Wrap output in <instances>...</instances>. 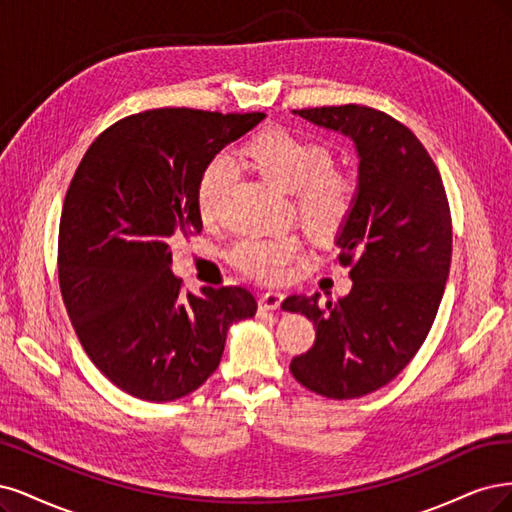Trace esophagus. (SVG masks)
I'll return each instance as SVG.
<instances>
[{"mask_svg": "<svg viewBox=\"0 0 512 512\" xmlns=\"http://www.w3.org/2000/svg\"><path fill=\"white\" fill-rule=\"evenodd\" d=\"M285 300L283 291H266L259 295V308L261 310H278Z\"/></svg>", "mask_w": 512, "mask_h": 512, "instance_id": "1", "label": "esophagus"}]
</instances>
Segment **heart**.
<instances>
[{"label":"heart","instance_id":"1","mask_svg":"<svg viewBox=\"0 0 512 512\" xmlns=\"http://www.w3.org/2000/svg\"><path fill=\"white\" fill-rule=\"evenodd\" d=\"M244 155L276 189L295 193V208L312 234L332 236L349 219L357 187L349 174L332 168L334 157L325 146L285 129H270L246 144ZM229 183L232 161L212 159L200 176L195 195L197 212L204 221L219 212ZM298 255L300 242L293 236L242 238L229 251L236 268L266 283L283 280Z\"/></svg>","mask_w":512,"mask_h":512}]
</instances>
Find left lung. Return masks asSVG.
<instances>
[{
    "label": "left lung",
    "mask_w": 512,
    "mask_h": 512,
    "mask_svg": "<svg viewBox=\"0 0 512 512\" xmlns=\"http://www.w3.org/2000/svg\"><path fill=\"white\" fill-rule=\"evenodd\" d=\"M293 114L349 136L359 178L336 238L353 287L338 302L319 293L283 302L317 327L312 349L289 368L306 389L353 400L391 383L430 334L451 268V210L436 163L389 114L357 104Z\"/></svg>",
    "instance_id": "1"
}]
</instances>
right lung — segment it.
I'll return each mask as SVG.
<instances>
[{
	"instance_id": "obj_1",
	"label": "right lung",
	"mask_w": 512,
	"mask_h": 512,
	"mask_svg": "<svg viewBox=\"0 0 512 512\" xmlns=\"http://www.w3.org/2000/svg\"><path fill=\"white\" fill-rule=\"evenodd\" d=\"M266 119L157 108L110 125L82 157L59 223V285L76 336L110 383L172 402L219 368L227 329L257 312L244 287L185 293L172 236L202 232L197 183L221 148Z\"/></svg>"
}]
</instances>
